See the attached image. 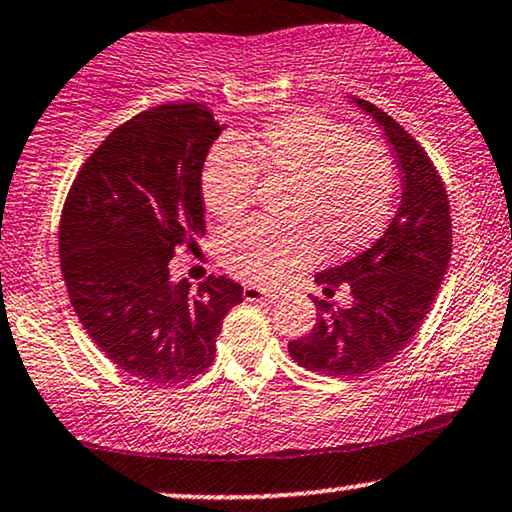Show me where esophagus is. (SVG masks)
I'll list each match as a JSON object with an SVG mask.
<instances>
[{"mask_svg": "<svg viewBox=\"0 0 512 512\" xmlns=\"http://www.w3.org/2000/svg\"><path fill=\"white\" fill-rule=\"evenodd\" d=\"M243 297H245V302H276L278 300L276 293H271V290H264L260 286H252V283L243 286Z\"/></svg>", "mask_w": 512, "mask_h": 512, "instance_id": "esophagus-1", "label": "esophagus"}]
</instances>
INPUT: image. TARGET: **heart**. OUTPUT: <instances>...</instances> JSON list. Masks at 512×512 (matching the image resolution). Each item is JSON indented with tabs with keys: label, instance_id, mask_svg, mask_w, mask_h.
Listing matches in <instances>:
<instances>
[{
	"label": "heart",
	"instance_id": "heart-1",
	"mask_svg": "<svg viewBox=\"0 0 512 512\" xmlns=\"http://www.w3.org/2000/svg\"><path fill=\"white\" fill-rule=\"evenodd\" d=\"M219 144L203 167V200L224 222L241 219L255 200L257 172L288 181L286 229L248 224L224 231L219 260L236 276L260 286L309 267L321 248L347 255L371 243L390 217L394 165L371 139H354L321 113H293L260 132ZM248 154L250 161L244 158Z\"/></svg>",
	"mask_w": 512,
	"mask_h": 512
}]
</instances>
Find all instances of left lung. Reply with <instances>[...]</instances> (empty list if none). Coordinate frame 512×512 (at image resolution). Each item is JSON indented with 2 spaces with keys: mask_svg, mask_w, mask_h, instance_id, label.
I'll use <instances>...</instances> for the list:
<instances>
[{
  "mask_svg": "<svg viewBox=\"0 0 512 512\" xmlns=\"http://www.w3.org/2000/svg\"><path fill=\"white\" fill-rule=\"evenodd\" d=\"M349 103L383 129L399 172L401 196L392 222L371 248L316 274L326 297L345 286L352 304L335 307L312 297L314 328L288 342L297 364L328 378H359L397 357L423 326L451 260L449 200L428 153L373 103Z\"/></svg>",
  "mask_w": 512,
  "mask_h": 512,
  "instance_id": "8db88e82",
  "label": "left lung"
}]
</instances>
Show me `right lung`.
Returning <instances> with one entry per match:
<instances>
[{
	"instance_id": "obj_1",
	"label": "right lung",
	"mask_w": 512,
	"mask_h": 512,
	"mask_svg": "<svg viewBox=\"0 0 512 512\" xmlns=\"http://www.w3.org/2000/svg\"><path fill=\"white\" fill-rule=\"evenodd\" d=\"M226 129L205 103H165L113 129L63 205L58 252L70 304L96 347L146 383H184L215 361L241 283L172 281L174 250L205 234L203 165Z\"/></svg>"
}]
</instances>
